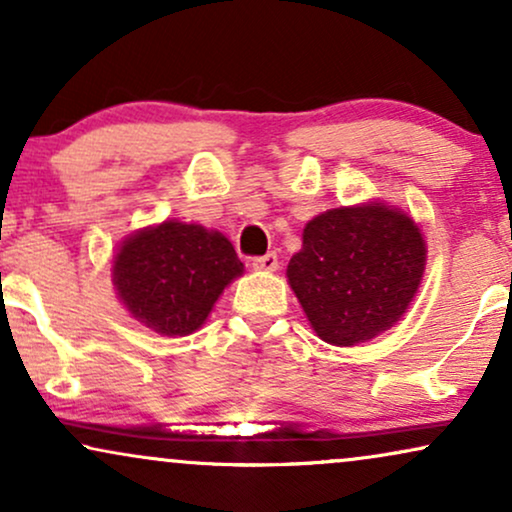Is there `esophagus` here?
<instances>
[{"label": "esophagus", "mask_w": 512, "mask_h": 512, "mask_svg": "<svg viewBox=\"0 0 512 512\" xmlns=\"http://www.w3.org/2000/svg\"><path fill=\"white\" fill-rule=\"evenodd\" d=\"M252 269L255 271H276L278 269V257L274 252H269V255H262V257H255L252 260Z\"/></svg>", "instance_id": "34e87169"}]
</instances>
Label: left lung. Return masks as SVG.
<instances>
[{
	"mask_svg": "<svg viewBox=\"0 0 512 512\" xmlns=\"http://www.w3.org/2000/svg\"><path fill=\"white\" fill-rule=\"evenodd\" d=\"M428 243L411 215L368 200L309 219L286 276L323 342L354 347L390 331L416 297Z\"/></svg>",
	"mask_w": 512,
	"mask_h": 512,
	"instance_id": "left-lung-1",
	"label": "left lung"
}]
</instances>
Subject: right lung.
<instances>
[{"label": "right lung", "instance_id": "add662e5", "mask_svg": "<svg viewBox=\"0 0 512 512\" xmlns=\"http://www.w3.org/2000/svg\"><path fill=\"white\" fill-rule=\"evenodd\" d=\"M243 271L222 231L165 219L118 245L111 276L132 319L158 335L184 338L208 321L219 295Z\"/></svg>", "mask_w": 512, "mask_h": 512}]
</instances>
